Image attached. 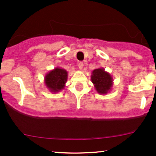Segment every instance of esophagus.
Here are the masks:
<instances>
[{
  "label": "esophagus",
  "mask_w": 156,
  "mask_h": 156,
  "mask_svg": "<svg viewBox=\"0 0 156 156\" xmlns=\"http://www.w3.org/2000/svg\"><path fill=\"white\" fill-rule=\"evenodd\" d=\"M83 62H79V64H78V67H79V69H83Z\"/></svg>",
  "instance_id": "34e87169"
}]
</instances>
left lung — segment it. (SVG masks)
<instances>
[{
	"mask_svg": "<svg viewBox=\"0 0 156 156\" xmlns=\"http://www.w3.org/2000/svg\"><path fill=\"white\" fill-rule=\"evenodd\" d=\"M91 80L96 91L100 94H106L113 86V78L104 68H98L92 72Z\"/></svg>",
	"mask_w": 156,
	"mask_h": 156,
	"instance_id": "1",
	"label": "left lung"
}]
</instances>
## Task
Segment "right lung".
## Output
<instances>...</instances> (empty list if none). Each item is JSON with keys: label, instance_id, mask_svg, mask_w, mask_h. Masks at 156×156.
<instances>
[{"label": "right lung", "instance_id": "1", "mask_svg": "<svg viewBox=\"0 0 156 156\" xmlns=\"http://www.w3.org/2000/svg\"><path fill=\"white\" fill-rule=\"evenodd\" d=\"M68 73L63 68L55 67L48 72L44 76V84L53 93L60 92L64 89L67 80Z\"/></svg>", "mask_w": 156, "mask_h": 156}]
</instances>
